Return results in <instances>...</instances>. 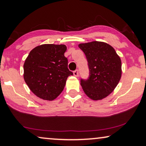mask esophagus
<instances>
[{
	"mask_svg": "<svg viewBox=\"0 0 146 146\" xmlns=\"http://www.w3.org/2000/svg\"><path fill=\"white\" fill-rule=\"evenodd\" d=\"M73 73H74V75L75 76H76V77L78 76V74H79L78 70H74V71L73 72Z\"/></svg>",
	"mask_w": 146,
	"mask_h": 146,
	"instance_id": "obj_1",
	"label": "esophagus"
}]
</instances>
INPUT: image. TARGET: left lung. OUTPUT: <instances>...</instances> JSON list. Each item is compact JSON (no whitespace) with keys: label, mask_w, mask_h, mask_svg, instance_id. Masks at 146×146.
Wrapping results in <instances>:
<instances>
[{"label":"left lung","mask_w":146,"mask_h":146,"mask_svg":"<svg viewBox=\"0 0 146 146\" xmlns=\"http://www.w3.org/2000/svg\"><path fill=\"white\" fill-rule=\"evenodd\" d=\"M78 46L85 54L90 71L88 78L80 80L83 90L93 100L104 98L120 80V58L111 46L103 42L82 43Z\"/></svg>","instance_id":"left-lung-1"}]
</instances>
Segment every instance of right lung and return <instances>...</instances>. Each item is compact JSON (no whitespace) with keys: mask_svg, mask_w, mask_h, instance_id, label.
Listing matches in <instances>:
<instances>
[{"mask_svg":"<svg viewBox=\"0 0 146 146\" xmlns=\"http://www.w3.org/2000/svg\"><path fill=\"white\" fill-rule=\"evenodd\" d=\"M64 44H46L30 52L24 64V79L40 98L53 100L64 88L68 77L73 73L68 68Z\"/></svg>","mask_w":146,"mask_h":146,"instance_id":"obj_1","label":"right lung"}]
</instances>
